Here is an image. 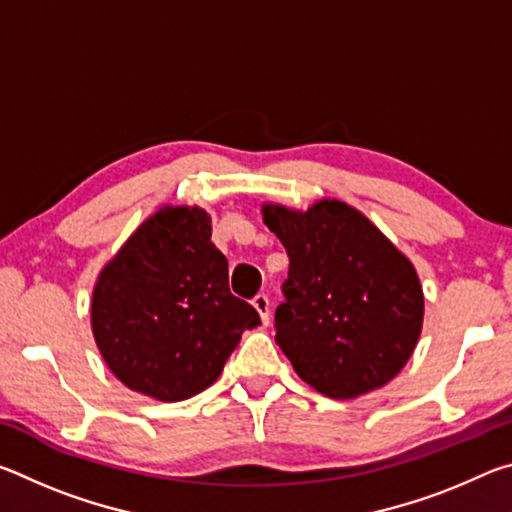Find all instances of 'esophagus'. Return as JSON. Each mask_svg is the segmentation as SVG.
<instances>
[{
  "label": "esophagus",
  "instance_id": "1",
  "mask_svg": "<svg viewBox=\"0 0 512 512\" xmlns=\"http://www.w3.org/2000/svg\"><path fill=\"white\" fill-rule=\"evenodd\" d=\"M253 307L257 309L259 318H262V323L268 325V307H271V302H268V296H264V293H259V296L253 298Z\"/></svg>",
  "mask_w": 512,
  "mask_h": 512
}]
</instances>
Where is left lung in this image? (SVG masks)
I'll return each mask as SVG.
<instances>
[{"mask_svg":"<svg viewBox=\"0 0 512 512\" xmlns=\"http://www.w3.org/2000/svg\"><path fill=\"white\" fill-rule=\"evenodd\" d=\"M262 212L289 255L275 341L298 377L341 400L388 384L422 329L424 296L413 264L341 201Z\"/></svg>","mask_w":512,"mask_h":512,"instance_id":"8db88e82","label":"left lung"}]
</instances>
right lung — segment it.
<instances>
[{"label": "right lung", "instance_id": "obj_1", "mask_svg": "<svg viewBox=\"0 0 512 512\" xmlns=\"http://www.w3.org/2000/svg\"><path fill=\"white\" fill-rule=\"evenodd\" d=\"M210 216L167 207L144 221L103 268L92 332L119 381L162 402L187 400L221 375L246 329L262 325L228 287Z\"/></svg>", "mask_w": 512, "mask_h": 512}]
</instances>
